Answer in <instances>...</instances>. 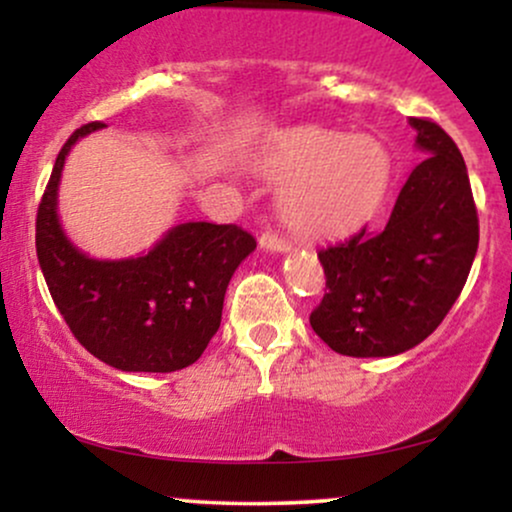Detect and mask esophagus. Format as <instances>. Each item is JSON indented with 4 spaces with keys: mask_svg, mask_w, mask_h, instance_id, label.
I'll use <instances>...</instances> for the list:
<instances>
[{
    "mask_svg": "<svg viewBox=\"0 0 512 512\" xmlns=\"http://www.w3.org/2000/svg\"><path fill=\"white\" fill-rule=\"evenodd\" d=\"M260 248L269 250V252H289L291 250V243L286 238H281V236H276V233L267 231V233H262Z\"/></svg>",
    "mask_w": 512,
    "mask_h": 512,
    "instance_id": "esophagus-1",
    "label": "esophagus"
}]
</instances>
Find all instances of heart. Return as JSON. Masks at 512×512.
Returning a JSON list of instances; mask_svg holds the SVG:
<instances>
[{
    "label": "heart",
    "mask_w": 512,
    "mask_h": 512,
    "mask_svg": "<svg viewBox=\"0 0 512 512\" xmlns=\"http://www.w3.org/2000/svg\"><path fill=\"white\" fill-rule=\"evenodd\" d=\"M260 168L279 190V214L310 236H334L368 221L392 185V154L370 134L322 127L279 129L260 151Z\"/></svg>",
    "instance_id": "heart-1"
}]
</instances>
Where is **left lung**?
<instances>
[{
    "label": "left lung",
    "instance_id": "obj_1",
    "mask_svg": "<svg viewBox=\"0 0 512 512\" xmlns=\"http://www.w3.org/2000/svg\"><path fill=\"white\" fill-rule=\"evenodd\" d=\"M424 161L411 170L390 221L317 252L327 293L310 325L344 356L414 349L450 313L479 248V219L464 158L436 122L411 117Z\"/></svg>",
    "mask_w": 512,
    "mask_h": 512
}]
</instances>
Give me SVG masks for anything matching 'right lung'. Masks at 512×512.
<instances>
[{"mask_svg": "<svg viewBox=\"0 0 512 512\" xmlns=\"http://www.w3.org/2000/svg\"><path fill=\"white\" fill-rule=\"evenodd\" d=\"M101 127H79L57 154L35 219L40 269L88 354L127 373H173L204 354L221 325L228 281L257 243L236 223L190 221L170 228L146 255H84L60 226L57 187L69 149Z\"/></svg>", "mask_w": 512, "mask_h": 512, "instance_id": "1", "label": "right lung"}]
</instances>
